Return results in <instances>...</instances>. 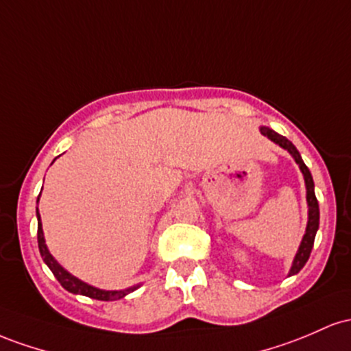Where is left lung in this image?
Masks as SVG:
<instances>
[{
    "mask_svg": "<svg viewBox=\"0 0 351 351\" xmlns=\"http://www.w3.org/2000/svg\"><path fill=\"white\" fill-rule=\"evenodd\" d=\"M261 132L263 136H267L271 143L278 144L282 149H285L290 156L293 157L295 162L298 164L300 167L302 174H303V180H305V189H306V206H308V220H306V228H305V235H303L300 247H298L297 254H295V258L292 262V267H290L289 277L292 275H297L303 267H305L306 261L310 257V252L313 249V242H315V235H317L318 230V223H320V208H318V200L315 197V184H313V177L310 174L308 167H306L305 162H303L300 152L297 151V147L290 143L287 137L280 136L274 131V129L267 128V125H261Z\"/></svg>",
    "mask_w": 351,
    "mask_h": 351,
    "instance_id": "left-lung-1",
    "label": "left lung"
}]
</instances>
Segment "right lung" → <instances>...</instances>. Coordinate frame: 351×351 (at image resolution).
<instances>
[{"instance_id": "obj_1", "label": "right lung", "mask_w": 351, "mask_h": 351, "mask_svg": "<svg viewBox=\"0 0 351 351\" xmlns=\"http://www.w3.org/2000/svg\"><path fill=\"white\" fill-rule=\"evenodd\" d=\"M41 195V194H39ZM38 202H39V197H38ZM36 217H38V247H39V254H41L43 261H45L46 265L49 267V270L53 271L54 277L58 278V282L64 287L66 290L74 295H84V297L94 298V300H102V302H112V300H121L124 298L125 295H129L134 290H137L141 287L139 285H134L129 287V289L124 290H102L97 289V287L89 285V283L80 280L77 277H74L73 274H69L68 270L64 269L62 265H59V262L56 258L51 255V252L46 245V240H45V234H43V223H41V215H39L38 207H36Z\"/></svg>"}]
</instances>
